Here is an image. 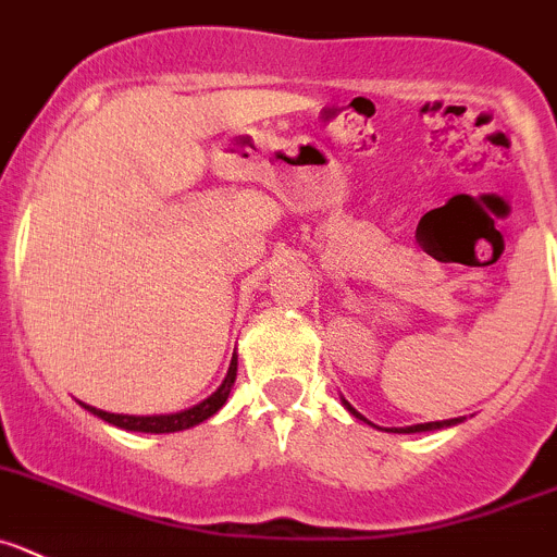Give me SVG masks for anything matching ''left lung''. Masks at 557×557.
Listing matches in <instances>:
<instances>
[{
    "mask_svg": "<svg viewBox=\"0 0 557 557\" xmlns=\"http://www.w3.org/2000/svg\"><path fill=\"white\" fill-rule=\"evenodd\" d=\"M345 403V399H343ZM345 408L350 410V413L356 416V419H364V416L359 413V410H354L350 408L348 403H345ZM367 422V419H364ZM460 422V419H446V422H428V424H413V428H394V433H428V430H441V428H451V424H457Z\"/></svg>",
    "mask_w": 557,
    "mask_h": 557,
    "instance_id": "left-lung-1",
    "label": "left lung"
}]
</instances>
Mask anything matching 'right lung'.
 Masks as SVG:
<instances>
[{
    "instance_id": "1",
    "label": "right lung",
    "mask_w": 557,
    "mask_h": 557,
    "mask_svg": "<svg viewBox=\"0 0 557 557\" xmlns=\"http://www.w3.org/2000/svg\"><path fill=\"white\" fill-rule=\"evenodd\" d=\"M234 381H236V356H234V359H231L228 375H225L223 386H220L218 392L212 394V397H207V399H203V403L193 405V408L180 410V413H169V416H122V413H108V410L91 408V405H86V403H81V405H84L86 410H91V413H95L97 419H102V422L113 424V428L133 430V433H180V430L196 428V424L207 422L209 416L218 413V410L225 405V399H228Z\"/></svg>"
}]
</instances>
